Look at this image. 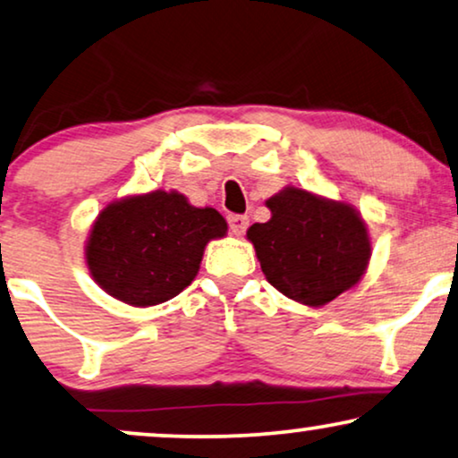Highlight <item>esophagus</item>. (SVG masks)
Listing matches in <instances>:
<instances>
[{"label": "esophagus", "mask_w": 458, "mask_h": 458, "mask_svg": "<svg viewBox=\"0 0 458 458\" xmlns=\"http://www.w3.org/2000/svg\"><path fill=\"white\" fill-rule=\"evenodd\" d=\"M229 229H231V233L233 235H243L246 233V229H248V216H242V215H231L229 218Z\"/></svg>", "instance_id": "1"}]
</instances>
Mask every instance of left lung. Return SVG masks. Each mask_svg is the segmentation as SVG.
<instances>
[{
	"label": "left lung",
	"instance_id": "obj_1",
	"mask_svg": "<svg viewBox=\"0 0 458 458\" xmlns=\"http://www.w3.org/2000/svg\"><path fill=\"white\" fill-rule=\"evenodd\" d=\"M265 206L271 218L254 223L246 237L273 288L319 307L361 280L372 246L364 218L352 204L288 185Z\"/></svg>",
	"mask_w": 458,
	"mask_h": 458
}]
</instances>
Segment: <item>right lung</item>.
Segmentation results:
<instances>
[{"label":"right lung","mask_w":458,"mask_h":458,"mask_svg":"<svg viewBox=\"0 0 458 458\" xmlns=\"http://www.w3.org/2000/svg\"><path fill=\"white\" fill-rule=\"evenodd\" d=\"M227 235L215 208L178 191H149L106 204L86 240L92 280L113 299L151 307L174 299L199 271L210 240Z\"/></svg>","instance_id":"add662e5"}]
</instances>
